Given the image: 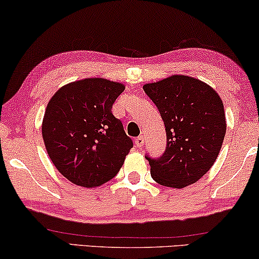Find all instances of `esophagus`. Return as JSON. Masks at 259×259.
<instances>
[{"instance_id": "obj_1", "label": "esophagus", "mask_w": 259, "mask_h": 259, "mask_svg": "<svg viewBox=\"0 0 259 259\" xmlns=\"http://www.w3.org/2000/svg\"><path fill=\"white\" fill-rule=\"evenodd\" d=\"M136 145L138 147H143L144 146V137L139 136L138 138H136Z\"/></svg>"}]
</instances>
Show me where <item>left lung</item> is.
Here are the masks:
<instances>
[{"instance_id": "obj_1", "label": "left lung", "mask_w": 259, "mask_h": 259, "mask_svg": "<svg viewBox=\"0 0 259 259\" xmlns=\"http://www.w3.org/2000/svg\"><path fill=\"white\" fill-rule=\"evenodd\" d=\"M166 132V150L158 159L146 156L151 176L160 186L181 189L199 181L215 163L226 119L219 94L202 80L172 75L144 84Z\"/></svg>"}]
</instances>
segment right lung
<instances>
[{
  "label": "right lung",
  "instance_id": "1",
  "mask_svg": "<svg viewBox=\"0 0 259 259\" xmlns=\"http://www.w3.org/2000/svg\"><path fill=\"white\" fill-rule=\"evenodd\" d=\"M122 83L89 77L63 85L42 117L44 144L53 165L77 186H102L116 176L133 147L112 113Z\"/></svg>",
  "mask_w": 259,
  "mask_h": 259
}]
</instances>
